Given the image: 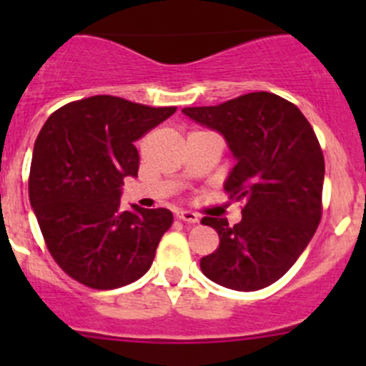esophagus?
I'll return each instance as SVG.
<instances>
[{"label": "esophagus", "mask_w": 366, "mask_h": 366, "mask_svg": "<svg viewBox=\"0 0 366 366\" xmlns=\"http://www.w3.org/2000/svg\"><path fill=\"white\" fill-rule=\"evenodd\" d=\"M177 217L186 223H198V216L193 210H177Z\"/></svg>", "instance_id": "obj_1"}]
</instances>
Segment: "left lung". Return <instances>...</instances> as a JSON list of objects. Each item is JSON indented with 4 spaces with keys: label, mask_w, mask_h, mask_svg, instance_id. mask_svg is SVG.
Wrapping results in <instances>:
<instances>
[{
    "label": "left lung",
    "mask_w": 366,
    "mask_h": 366,
    "mask_svg": "<svg viewBox=\"0 0 366 366\" xmlns=\"http://www.w3.org/2000/svg\"><path fill=\"white\" fill-rule=\"evenodd\" d=\"M182 113L219 132L235 166L224 189L244 202L242 219L204 217L219 246L200 260L221 287L253 292L278 282L305 252L320 223L324 156L297 106L269 92H253L219 106Z\"/></svg>",
    "instance_id": "obj_1"
}]
</instances>
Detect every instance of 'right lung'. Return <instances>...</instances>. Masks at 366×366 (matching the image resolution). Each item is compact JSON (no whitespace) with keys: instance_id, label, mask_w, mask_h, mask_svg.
Listing matches in <instances>:
<instances>
[{"instance_id":"obj_1","label":"right lung","mask_w":366,"mask_h":366,"mask_svg":"<svg viewBox=\"0 0 366 366\" xmlns=\"http://www.w3.org/2000/svg\"><path fill=\"white\" fill-rule=\"evenodd\" d=\"M175 112L95 95L60 108L40 129L29 204L47 249L70 278L109 290L150 269L173 214L136 204L122 210V186L125 177H138L136 139Z\"/></svg>"}]
</instances>
